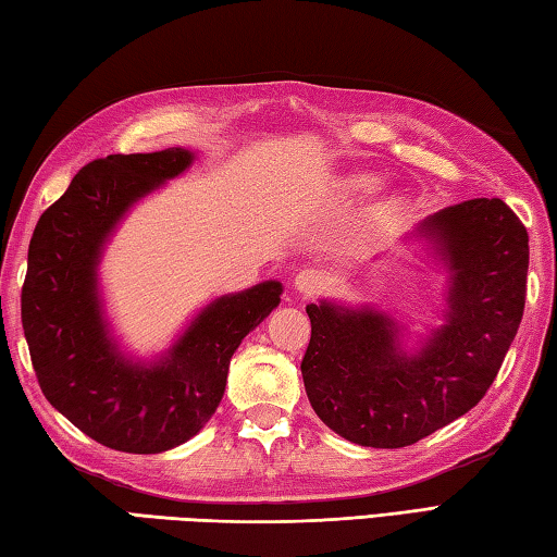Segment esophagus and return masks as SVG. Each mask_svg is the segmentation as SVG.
I'll return each mask as SVG.
<instances>
[{
	"instance_id": "1",
	"label": "esophagus",
	"mask_w": 557,
	"mask_h": 557,
	"mask_svg": "<svg viewBox=\"0 0 557 557\" xmlns=\"http://www.w3.org/2000/svg\"><path fill=\"white\" fill-rule=\"evenodd\" d=\"M323 285H325V275L319 270H301L299 275L294 277V289L304 294V297H311V294L323 289Z\"/></svg>"
}]
</instances>
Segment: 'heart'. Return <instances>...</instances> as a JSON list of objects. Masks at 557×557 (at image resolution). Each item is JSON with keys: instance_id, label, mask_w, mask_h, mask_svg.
<instances>
[{"instance_id": "b5f03b06", "label": "heart", "mask_w": 557, "mask_h": 557, "mask_svg": "<svg viewBox=\"0 0 557 557\" xmlns=\"http://www.w3.org/2000/svg\"><path fill=\"white\" fill-rule=\"evenodd\" d=\"M359 185H362V188H374L376 178L374 176H362V178H359Z\"/></svg>"}]
</instances>
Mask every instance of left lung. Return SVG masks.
<instances>
[{
  "mask_svg": "<svg viewBox=\"0 0 557 557\" xmlns=\"http://www.w3.org/2000/svg\"><path fill=\"white\" fill-rule=\"evenodd\" d=\"M449 270L444 325L416 355L374 309L309 304L301 376L311 408L359 446L400 449L481 403L505 362L527 301L529 234L499 198L444 207L418 226Z\"/></svg>",
  "mask_w": 557,
  "mask_h": 557,
  "instance_id": "8db88e82",
  "label": "left lung"
}]
</instances>
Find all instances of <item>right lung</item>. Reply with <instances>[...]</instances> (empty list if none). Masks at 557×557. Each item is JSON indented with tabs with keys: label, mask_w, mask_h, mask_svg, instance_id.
Returning <instances> with one entry per match:
<instances>
[{
	"label": "right lung",
	"mask_w": 557,
	"mask_h": 557,
	"mask_svg": "<svg viewBox=\"0 0 557 557\" xmlns=\"http://www.w3.org/2000/svg\"><path fill=\"white\" fill-rule=\"evenodd\" d=\"M190 163L181 147L86 163L28 246L21 323L42 396L115 451L159 454L198 434L224 396L236 347L280 304V282H260L207 304L159 362L120 355L98 299L101 250L129 207Z\"/></svg>",
	"instance_id": "right-lung-1"
}]
</instances>
